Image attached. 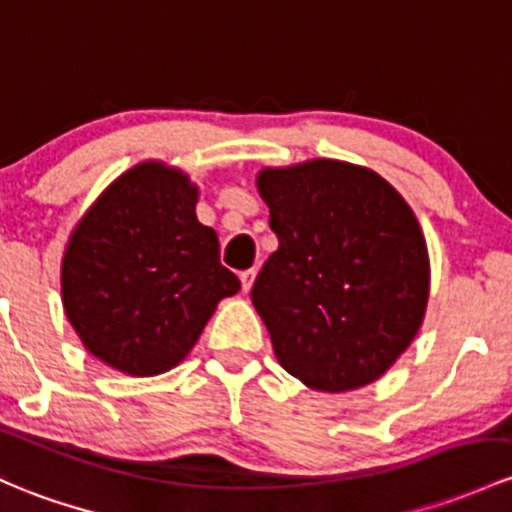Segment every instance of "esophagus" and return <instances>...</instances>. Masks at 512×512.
I'll return each mask as SVG.
<instances>
[{"mask_svg": "<svg viewBox=\"0 0 512 512\" xmlns=\"http://www.w3.org/2000/svg\"><path fill=\"white\" fill-rule=\"evenodd\" d=\"M255 277H257V270H245L240 274V282H242V292H250L252 284H255Z\"/></svg>", "mask_w": 512, "mask_h": 512, "instance_id": "esophagus-1", "label": "esophagus"}]
</instances>
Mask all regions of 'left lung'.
I'll use <instances>...</instances> for the list:
<instances>
[{
	"label": "left lung",
	"instance_id": "8db88e82",
	"mask_svg": "<svg viewBox=\"0 0 512 512\" xmlns=\"http://www.w3.org/2000/svg\"><path fill=\"white\" fill-rule=\"evenodd\" d=\"M257 191L279 247L252 304L289 375L319 392L380 378L410 348L429 299V252L410 203L368 166H267Z\"/></svg>",
	"mask_w": 512,
	"mask_h": 512
}]
</instances>
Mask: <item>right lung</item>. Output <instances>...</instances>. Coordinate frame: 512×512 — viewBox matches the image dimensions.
Returning <instances> with one entry per match:
<instances>
[{
    "instance_id": "right-lung-1",
    "label": "right lung",
    "mask_w": 512,
    "mask_h": 512,
    "mask_svg": "<svg viewBox=\"0 0 512 512\" xmlns=\"http://www.w3.org/2000/svg\"><path fill=\"white\" fill-rule=\"evenodd\" d=\"M198 186L176 166L142 161L95 198L68 235L61 299L95 358L134 378L176 368L240 279L220 265L196 218Z\"/></svg>"
}]
</instances>
